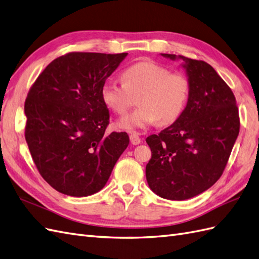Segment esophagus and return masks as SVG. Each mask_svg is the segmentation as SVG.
Here are the masks:
<instances>
[{"instance_id":"obj_1","label":"esophagus","mask_w":259,"mask_h":259,"mask_svg":"<svg viewBox=\"0 0 259 259\" xmlns=\"http://www.w3.org/2000/svg\"><path fill=\"white\" fill-rule=\"evenodd\" d=\"M130 142L134 145H137L141 142V139L138 136V134H131L130 135Z\"/></svg>"}]
</instances>
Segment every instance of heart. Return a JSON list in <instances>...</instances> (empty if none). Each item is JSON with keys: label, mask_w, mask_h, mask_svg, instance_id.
Returning <instances> with one entry per match:
<instances>
[{"label": "heart", "mask_w": 259, "mask_h": 259, "mask_svg": "<svg viewBox=\"0 0 259 259\" xmlns=\"http://www.w3.org/2000/svg\"><path fill=\"white\" fill-rule=\"evenodd\" d=\"M122 84L106 82L101 90L102 101L107 108L123 116L136 104L132 114L117 121V127L139 132L155 124L174 123L180 118L190 96L189 77L182 72H170L165 66L141 61L125 68L121 73Z\"/></svg>", "instance_id": "b5f03b06"}]
</instances>
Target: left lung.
<instances>
[{
	"label": "left lung",
	"instance_id": "8db88e82",
	"mask_svg": "<svg viewBox=\"0 0 259 259\" xmlns=\"http://www.w3.org/2000/svg\"><path fill=\"white\" fill-rule=\"evenodd\" d=\"M178 58L185 61L191 85L186 109L173 124L145 140L152 152L145 167L148 184L168 200H186L215 184L240 132L236 99L229 85L207 62Z\"/></svg>",
	"mask_w": 259,
	"mask_h": 259
}]
</instances>
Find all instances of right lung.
<instances>
[{
	"instance_id": "right-lung-1",
	"label": "right lung",
	"mask_w": 259,
	"mask_h": 259,
	"mask_svg": "<svg viewBox=\"0 0 259 259\" xmlns=\"http://www.w3.org/2000/svg\"><path fill=\"white\" fill-rule=\"evenodd\" d=\"M128 54L70 52L39 74L25 101V139L39 174L73 197L97 193L129 144L127 132L106 134L103 84Z\"/></svg>"
}]
</instances>
